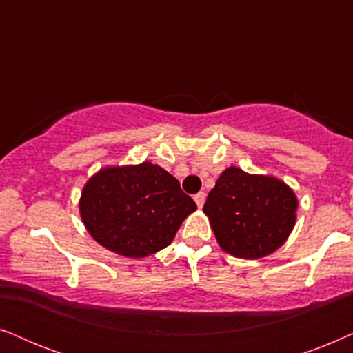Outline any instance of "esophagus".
Masks as SVG:
<instances>
[{"mask_svg": "<svg viewBox=\"0 0 353 353\" xmlns=\"http://www.w3.org/2000/svg\"><path fill=\"white\" fill-rule=\"evenodd\" d=\"M194 202L197 204V207H201L204 205V202H205V192H197V194L194 196Z\"/></svg>", "mask_w": 353, "mask_h": 353, "instance_id": "1", "label": "esophagus"}]
</instances>
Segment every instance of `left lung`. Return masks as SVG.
<instances>
[{"label":"left lung","mask_w":353,"mask_h":353,"mask_svg":"<svg viewBox=\"0 0 353 353\" xmlns=\"http://www.w3.org/2000/svg\"><path fill=\"white\" fill-rule=\"evenodd\" d=\"M297 207L296 192L283 180L231 165L207 196L204 214L221 250L257 260L286 243L296 225Z\"/></svg>","instance_id":"left-lung-1"}]
</instances>
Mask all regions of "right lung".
<instances>
[{"instance_id":"add662e5","label":"right lung","mask_w":353,"mask_h":353,"mask_svg":"<svg viewBox=\"0 0 353 353\" xmlns=\"http://www.w3.org/2000/svg\"><path fill=\"white\" fill-rule=\"evenodd\" d=\"M196 209L176 178L149 161L101 168L85 183L79 201L91 238L128 259L165 249Z\"/></svg>"}]
</instances>
